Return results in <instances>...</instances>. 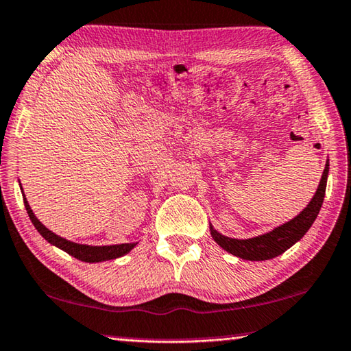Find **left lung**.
<instances>
[{
	"instance_id": "8db88e82",
	"label": "left lung",
	"mask_w": 351,
	"mask_h": 351,
	"mask_svg": "<svg viewBox=\"0 0 351 351\" xmlns=\"http://www.w3.org/2000/svg\"><path fill=\"white\" fill-rule=\"evenodd\" d=\"M328 171L330 163L326 160L324 174L319 182L317 191L311 199V202L306 205V208L300 211V215H297L294 219L285 222L283 226H278L277 228L271 230V232L263 233L260 237L247 238V239H237V238H228L226 234L217 232V230L210 223V232L211 237L216 241L217 245H221L223 250H227L228 254H232L238 258L249 261H264V260H272V258L278 256L294 245L297 241H300L305 233L311 228L313 222L317 217L319 211L322 208L325 197V189H326V179H328Z\"/></svg>"
}]
</instances>
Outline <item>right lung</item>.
I'll use <instances>...</instances> for the list:
<instances>
[{
    "label": "right lung",
    "mask_w": 351,
    "mask_h": 351,
    "mask_svg": "<svg viewBox=\"0 0 351 351\" xmlns=\"http://www.w3.org/2000/svg\"><path fill=\"white\" fill-rule=\"evenodd\" d=\"M20 189L23 193L21 183H20ZM23 200H25L26 211L27 215H29V219L32 221L34 227L37 228V232L42 234L49 244L59 247L60 250L66 252L68 255L77 258L80 261L101 263V261L114 260V258H119V256H124L125 254H129V252L138 244V243H125V244H113V245H88V244L73 243V241H68L65 238L59 237V234H56L54 232H51L49 228H46L43 223L37 219V216L34 215V211L31 210V205L27 202L25 193H23Z\"/></svg>",
    "instance_id": "right-lung-1"
}]
</instances>
